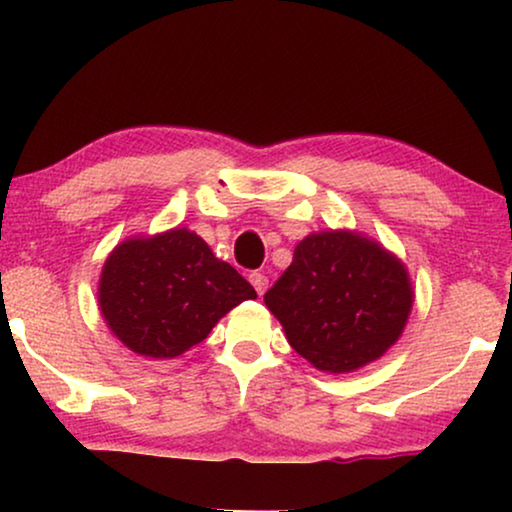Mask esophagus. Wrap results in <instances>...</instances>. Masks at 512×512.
<instances>
[{"instance_id":"34e87169","label":"esophagus","mask_w":512,"mask_h":512,"mask_svg":"<svg viewBox=\"0 0 512 512\" xmlns=\"http://www.w3.org/2000/svg\"><path fill=\"white\" fill-rule=\"evenodd\" d=\"M249 282L254 284V289L258 291V296H263L265 289H268V277H265L263 272H251Z\"/></svg>"}]
</instances>
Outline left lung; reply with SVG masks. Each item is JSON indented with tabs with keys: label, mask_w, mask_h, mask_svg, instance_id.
<instances>
[{
	"label": "left lung",
	"mask_w": 512,
	"mask_h": 512,
	"mask_svg": "<svg viewBox=\"0 0 512 512\" xmlns=\"http://www.w3.org/2000/svg\"><path fill=\"white\" fill-rule=\"evenodd\" d=\"M286 340L321 373H354L403 335L415 289L405 263L359 230H319L265 293Z\"/></svg>",
	"instance_id": "obj_1"
}]
</instances>
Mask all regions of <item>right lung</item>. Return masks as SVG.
<instances>
[{"instance_id": "right-lung-1", "label": "right lung", "mask_w": 512, "mask_h": 512, "mask_svg": "<svg viewBox=\"0 0 512 512\" xmlns=\"http://www.w3.org/2000/svg\"><path fill=\"white\" fill-rule=\"evenodd\" d=\"M256 291L188 228L132 235L102 265L97 305L109 331L144 359H177Z\"/></svg>"}]
</instances>
